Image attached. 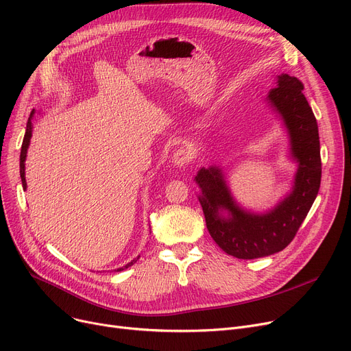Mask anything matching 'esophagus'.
I'll list each match as a JSON object with an SVG mask.
<instances>
[{"label":"esophagus","instance_id":"esophagus-1","mask_svg":"<svg viewBox=\"0 0 351 351\" xmlns=\"http://www.w3.org/2000/svg\"><path fill=\"white\" fill-rule=\"evenodd\" d=\"M192 158H193V154L192 151L189 149H185V147H180V149H178L175 154H173V158H172V163L175 168H186V166L192 162Z\"/></svg>","mask_w":351,"mask_h":351}]
</instances>
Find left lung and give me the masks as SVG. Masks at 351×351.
Returning <instances> with one entry per match:
<instances>
[{
	"label": "left lung",
	"mask_w": 351,
	"mask_h": 351,
	"mask_svg": "<svg viewBox=\"0 0 351 351\" xmlns=\"http://www.w3.org/2000/svg\"><path fill=\"white\" fill-rule=\"evenodd\" d=\"M266 102L282 121L289 139V158L298 165L290 191L273 208L254 212L234 199L222 166L200 168L193 179L212 239L237 259L249 261L283 250L298 233L320 188L319 128L303 95V84L289 73H280Z\"/></svg>",
	"instance_id": "8db88e82"
}]
</instances>
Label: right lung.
Here are the masks:
<instances>
[{
    "label": "right lung",
    "instance_id": "right-lung-1",
    "mask_svg": "<svg viewBox=\"0 0 351 351\" xmlns=\"http://www.w3.org/2000/svg\"><path fill=\"white\" fill-rule=\"evenodd\" d=\"M35 115V109H32V112L28 118V122H27V131H25V135H24V141H23V146H21V155H20V175H21V182H23V188L27 189V180H25V159H27V152H28V147H29V142H31V136H32V118ZM139 259V256L136 257V259L131 261L129 263H126L125 266L122 267H118L115 269V271H121V270H125L128 269L129 266H132L136 261Z\"/></svg>",
    "mask_w": 351,
    "mask_h": 351
}]
</instances>
